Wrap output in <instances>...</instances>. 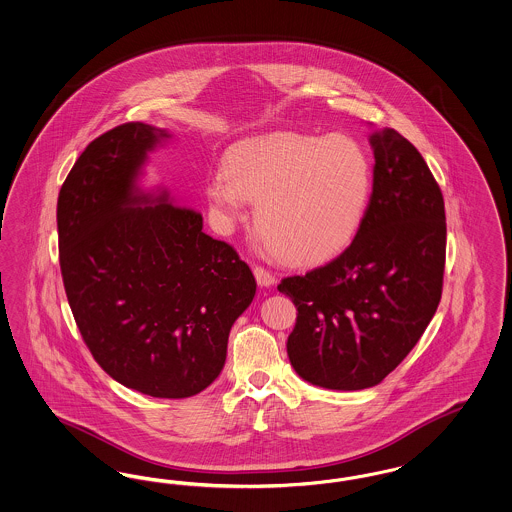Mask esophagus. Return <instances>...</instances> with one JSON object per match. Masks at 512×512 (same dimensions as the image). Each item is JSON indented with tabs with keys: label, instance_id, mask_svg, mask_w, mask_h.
<instances>
[{
	"label": "esophagus",
	"instance_id": "esophagus-1",
	"mask_svg": "<svg viewBox=\"0 0 512 512\" xmlns=\"http://www.w3.org/2000/svg\"><path fill=\"white\" fill-rule=\"evenodd\" d=\"M253 274H255V280H257V284H259L261 287L274 286V282H276V278L272 276V272H268L265 266H253Z\"/></svg>",
	"mask_w": 512,
	"mask_h": 512
}]
</instances>
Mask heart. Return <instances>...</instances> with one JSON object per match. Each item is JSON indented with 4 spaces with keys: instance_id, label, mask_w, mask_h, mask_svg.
<instances>
[{
    "instance_id": "1",
    "label": "heart",
    "mask_w": 512,
    "mask_h": 512,
    "mask_svg": "<svg viewBox=\"0 0 512 512\" xmlns=\"http://www.w3.org/2000/svg\"><path fill=\"white\" fill-rule=\"evenodd\" d=\"M371 167L360 144L345 135L276 133L232 146L207 196L226 223L257 202L261 234L293 265L337 255L364 219Z\"/></svg>"
}]
</instances>
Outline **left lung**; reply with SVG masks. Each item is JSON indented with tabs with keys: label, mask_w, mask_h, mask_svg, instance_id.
I'll return each instance as SVG.
<instances>
[{
	"label": "left lung",
	"mask_w": 512,
	"mask_h": 512,
	"mask_svg": "<svg viewBox=\"0 0 512 512\" xmlns=\"http://www.w3.org/2000/svg\"><path fill=\"white\" fill-rule=\"evenodd\" d=\"M369 143L373 190L352 244L328 265L278 286L297 307L289 362L324 389L379 385L417 345L442 297V190L398 131H377Z\"/></svg>",
	"instance_id": "left-lung-1"
}]
</instances>
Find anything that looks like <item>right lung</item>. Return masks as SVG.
<instances>
[{
  "mask_svg": "<svg viewBox=\"0 0 512 512\" xmlns=\"http://www.w3.org/2000/svg\"><path fill=\"white\" fill-rule=\"evenodd\" d=\"M165 139L129 122L87 144L59 192V261L97 364L127 389L188 398L219 377L257 284L234 247L205 234L202 213L137 188Z\"/></svg>",
  "mask_w": 512,
  "mask_h": 512,
  "instance_id": "add662e5",
  "label": "right lung"
}]
</instances>
